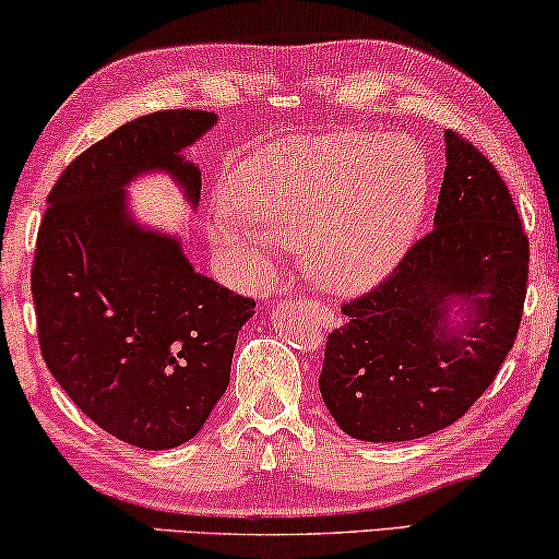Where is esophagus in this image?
Listing matches in <instances>:
<instances>
[{
    "label": "esophagus",
    "instance_id": "1",
    "mask_svg": "<svg viewBox=\"0 0 559 559\" xmlns=\"http://www.w3.org/2000/svg\"><path fill=\"white\" fill-rule=\"evenodd\" d=\"M308 302L312 305V308H316V310H318V316H320V318H323V320H331V312H328V310H325V305H323V302H318V300H316V302H312V300H308Z\"/></svg>",
    "mask_w": 559,
    "mask_h": 559
}]
</instances>
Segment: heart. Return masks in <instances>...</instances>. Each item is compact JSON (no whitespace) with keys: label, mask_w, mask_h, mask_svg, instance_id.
<instances>
[{"label":"heart","mask_w":559,"mask_h":559,"mask_svg":"<svg viewBox=\"0 0 559 559\" xmlns=\"http://www.w3.org/2000/svg\"><path fill=\"white\" fill-rule=\"evenodd\" d=\"M231 209L211 243L247 277L274 270V249L305 251L320 285L350 293L407 254L427 209V167L404 136L348 132L272 144L236 170Z\"/></svg>","instance_id":"1"}]
</instances>
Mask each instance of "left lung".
Instances as JSON below:
<instances>
[{
  "label": "left lung",
  "mask_w": 559,
  "mask_h": 559,
  "mask_svg": "<svg viewBox=\"0 0 559 559\" xmlns=\"http://www.w3.org/2000/svg\"><path fill=\"white\" fill-rule=\"evenodd\" d=\"M435 228L384 282L343 302L318 386L335 423L366 442L425 438L491 386L519 333L530 239L507 182L484 152L445 132ZM461 304L466 320L449 323Z\"/></svg>",
  "instance_id": "left-lung-1"
}]
</instances>
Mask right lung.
<instances>
[{"label": "right lung", "instance_id": "right-lung-1", "mask_svg": "<svg viewBox=\"0 0 559 559\" xmlns=\"http://www.w3.org/2000/svg\"><path fill=\"white\" fill-rule=\"evenodd\" d=\"M216 114L170 109L127 121L81 152L48 195L33 262L45 364L83 415L121 442L167 450L201 432L231 377L254 300L195 272L178 239L127 216L124 186L165 170L201 198L182 159Z\"/></svg>", "mask_w": 559, "mask_h": 559}]
</instances>
